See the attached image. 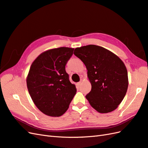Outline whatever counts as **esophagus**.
<instances>
[{"label":"esophagus","instance_id":"1","mask_svg":"<svg viewBox=\"0 0 148 148\" xmlns=\"http://www.w3.org/2000/svg\"><path fill=\"white\" fill-rule=\"evenodd\" d=\"M82 79H81V81H80L79 82H78V85H79V86L81 85V84H82Z\"/></svg>","mask_w":148,"mask_h":148}]
</instances>
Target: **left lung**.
I'll use <instances>...</instances> for the list:
<instances>
[{
	"label": "left lung",
	"instance_id": "obj_1",
	"mask_svg": "<svg viewBox=\"0 0 148 148\" xmlns=\"http://www.w3.org/2000/svg\"><path fill=\"white\" fill-rule=\"evenodd\" d=\"M74 54L87 70L92 88L86 97L90 105L101 113L115 110L123 100L128 87L124 62L110 51L94 45L76 48Z\"/></svg>",
	"mask_w": 148,
	"mask_h": 148
}]
</instances>
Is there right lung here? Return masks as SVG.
<instances>
[{
	"label": "right lung",
	"instance_id": "add662e5",
	"mask_svg": "<svg viewBox=\"0 0 148 148\" xmlns=\"http://www.w3.org/2000/svg\"><path fill=\"white\" fill-rule=\"evenodd\" d=\"M74 48L46 50L32 62L27 77L28 90L33 103L45 115L58 117L68 109L76 94L65 66Z\"/></svg>",
	"mask_w": 148,
	"mask_h": 148
}]
</instances>
